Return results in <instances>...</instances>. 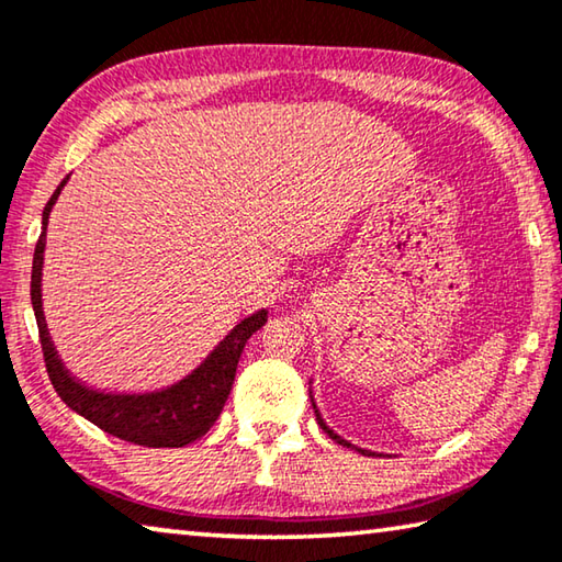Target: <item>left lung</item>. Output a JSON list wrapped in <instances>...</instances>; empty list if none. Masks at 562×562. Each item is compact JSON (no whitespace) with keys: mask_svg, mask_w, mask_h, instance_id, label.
<instances>
[{"mask_svg":"<svg viewBox=\"0 0 562 562\" xmlns=\"http://www.w3.org/2000/svg\"><path fill=\"white\" fill-rule=\"evenodd\" d=\"M312 406H315V398H312ZM315 414H317V424L322 426V431H325V434L329 436V439H331V441H337V443H341V446H347V449H357V451H359L361 456H379V453H374V451H367V449H359V446H351L349 441H345V439H341V436H337L335 431H331V429H329V426L325 424V418H322V416H319V412H317V406H315Z\"/></svg>","mask_w":562,"mask_h":562,"instance_id":"left-lung-1","label":"left lung"}]
</instances>
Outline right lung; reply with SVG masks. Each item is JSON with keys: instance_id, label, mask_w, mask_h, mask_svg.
<instances>
[{"instance_id": "1", "label": "right lung", "mask_w": 562, "mask_h": 562, "mask_svg": "<svg viewBox=\"0 0 562 562\" xmlns=\"http://www.w3.org/2000/svg\"><path fill=\"white\" fill-rule=\"evenodd\" d=\"M66 176L59 188L54 190L49 203L42 215V235L34 247V265H32V307L40 327L42 351L46 361V372H49L52 384L61 402L74 408L76 414L89 418L116 439L148 446V449H180V446L193 443L195 439L207 434V429L221 416L223 406L231 396L235 382V369L245 349V341L268 322V312L260 310L255 315L245 317L221 345L198 369H193L186 379L170 384L160 392L148 394H109L97 392L79 379L69 374V369L61 364L59 355L52 345L49 329L44 322L42 310V265H44V245H46V223L49 213L59 198L61 188L66 186Z\"/></svg>"}]
</instances>
